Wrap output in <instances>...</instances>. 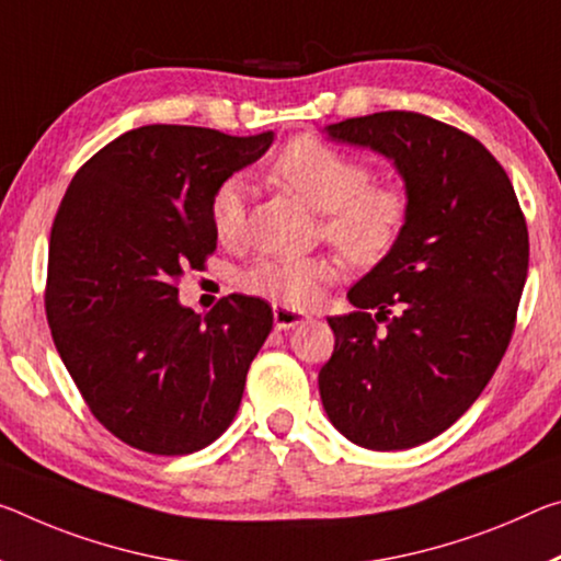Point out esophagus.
<instances>
[{
    "label": "esophagus",
    "mask_w": 561,
    "mask_h": 561,
    "mask_svg": "<svg viewBox=\"0 0 561 561\" xmlns=\"http://www.w3.org/2000/svg\"><path fill=\"white\" fill-rule=\"evenodd\" d=\"M305 322H309V317L297 312V309L274 307V327H277L279 332H289V329H295V327L305 324Z\"/></svg>",
    "instance_id": "1"
}]
</instances>
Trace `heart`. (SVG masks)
Listing matches in <instances>:
<instances>
[{
	"mask_svg": "<svg viewBox=\"0 0 561 561\" xmlns=\"http://www.w3.org/2000/svg\"><path fill=\"white\" fill-rule=\"evenodd\" d=\"M274 180L301 202L324 211V234L357 264L387 256L409 221V194L397 184H369L371 169L317 137H299L272 164ZM209 221L221 244H237L247 225V186L221 182L209 199ZM342 277L336 256H260L242 274V287L282 307L307 309Z\"/></svg>",
	"mask_w": 561,
	"mask_h": 561,
	"instance_id": "1",
	"label": "heart"
}]
</instances>
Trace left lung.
<instances>
[{"mask_svg": "<svg viewBox=\"0 0 561 561\" xmlns=\"http://www.w3.org/2000/svg\"><path fill=\"white\" fill-rule=\"evenodd\" d=\"M327 135L392 159L409 221L346 291L357 312L327 319L334 352L319 394L350 442L409 449L449 430L500 367L527 282V221L502 164L457 127L377 112Z\"/></svg>", "mask_w": 561, "mask_h": 561, "instance_id": "1", "label": "left lung"}]
</instances>
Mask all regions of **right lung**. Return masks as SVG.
Masks as SVG:
<instances>
[{
    "label": "right lung",
    "mask_w": 561,
    "mask_h": 561,
    "mask_svg": "<svg viewBox=\"0 0 561 561\" xmlns=\"http://www.w3.org/2000/svg\"><path fill=\"white\" fill-rule=\"evenodd\" d=\"M180 124L124 131L75 174L49 237L47 322L87 407L149 455H192L232 424L272 307L229 295L207 314L176 282L217 249L209 199L270 149Z\"/></svg>",
    "instance_id": "add662e5"
}]
</instances>
